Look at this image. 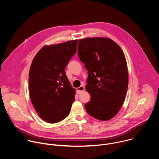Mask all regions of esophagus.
I'll return each mask as SVG.
<instances>
[{"label": "esophagus", "mask_w": 159, "mask_h": 159, "mask_svg": "<svg viewBox=\"0 0 159 159\" xmlns=\"http://www.w3.org/2000/svg\"><path fill=\"white\" fill-rule=\"evenodd\" d=\"M84 90H85V87L84 86H80L76 89V92L78 94H80L84 91Z\"/></svg>", "instance_id": "obj_1"}]
</instances>
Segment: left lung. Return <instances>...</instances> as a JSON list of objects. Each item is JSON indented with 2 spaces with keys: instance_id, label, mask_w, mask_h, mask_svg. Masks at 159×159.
<instances>
[{
  "instance_id": "1",
  "label": "left lung",
  "mask_w": 159,
  "mask_h": 159,
  "mask_svg": "<svg viewBox=\"0 0 159 159\" xmlns=\"http://www.w3.org/2000/svg\"><path fill=\"white\" fill-rule=\"evenodd\" d=\"M78 55L88 71L87 91L90 101L85 104L88 114L107 121L120 110L128 85V67L119 45L108 38L79 39Z\"/></svg>"
}]
</instances>
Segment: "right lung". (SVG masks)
Segmentation results:
<instances>
[{
    "label": "right lung",
    "mask_w": 159,
    "mask_h": 159,
    "mask_svg": "<svg viewBox=\"0 0 159 159\" xmlns=\"http://www.w3.org/2000/svg\"><path fill=\"white\" fill-rule=\"evenodd\" d=\"M77 47V39L46 45L36 53L31 65L30 98L39 116L47 123H56L66 118L75 101V89L65 69Z\"/></svg>",
    "instance_id": "1"
}]
</instances>
